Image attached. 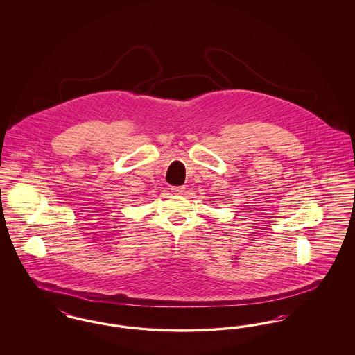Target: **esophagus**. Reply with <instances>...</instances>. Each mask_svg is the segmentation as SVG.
Instances as JSON below:
<instances>
[{
	"instance_id": "esophagus-1",
	"label": "esophagus",
	"mask_w": 355,
	"mask_h": 355,
	"mask_svg": "<svg viewBox=\"0 0 355 355\" xmlns=\"http://www.w3.org/2000/svg\"><path fill=\"white\" fill-rule=\"evenodd\" d=\"M174 194H182L185 191V186H171L170 189Z\"/></svg>"
}]
</instances>
